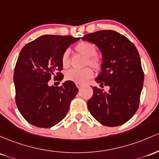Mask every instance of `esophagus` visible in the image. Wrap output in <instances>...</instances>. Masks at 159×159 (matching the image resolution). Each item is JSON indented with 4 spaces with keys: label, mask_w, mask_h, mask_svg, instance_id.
<instances>
[{
    "label": "esophagus",
    "mask_w": 159,
    "mask_h": 159,
    "mask_svg": "<svg viewBox=\"0 0 159 159\" xmlns=\"http://www.w3.org/2000/svg\"><path fill=\"white\" fill-rule=\"evenodd\" d=\"M76 86L78 88H81L83 86V84H76Z\"/></svg>",
    "instance_id": "esophagus-1"
}]
</instances>
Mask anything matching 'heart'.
<instances>
[{"mask_svg": "<svg viewBox=\"0 0 159 159\" xmlns=\"http://www.w3.org/2000/svg\"><path fill=\"white\" fill-rule=\"evenodd\" d=\"M75 50L78 53L86 57L84 65H89L96 69H100L102 62L99 58L95 57L97 54V48L95 45L88 41H81L75 45ZM61 61H62V65L63 67H68L69 66L70 60H69V50H66L63 52ZM93 75V70L90 68L86 67L82 69H70L66 72V78L76 84H84L87 82Z\"/></svg>", "mask_w": 159, "mask_h": 159, "instance_id": "obj_1", "label": "heart"}]
</instances>
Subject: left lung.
I'll list each match as a JSON object with an SVG mask.
<instances>
[{
	"label": "left lung",
	"mask_w": 159,
	"mask_h": 159,
	"mask_svg": "<svg viewBox=\"0 0 159 159\" xmlns=\"http://www.w3.org/2000/svg\"><path fill=\"white\" fill-rule=\"evenodd\" d=\"M94 43L102 53L101 72L95 78L99 86H109L107 93L93 87L88 101L92 116L102 125L116 127L134 116L139 104L144 74L134 44L116 31L102 30L81 38Z\"/></svg>",
	"instance_id": "left-lung-1"
}]
</instances>
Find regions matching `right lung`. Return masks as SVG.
I'll list each match as a JSON object with an SVG mask.
<instances>
[{
	"instance_id": "right-lung-1",
	"label": "right lung",
	"mask_w": 159,
	"mask_h": 159,
	"mask_svg": "<svg viewBox=\"0 0 159 159\" xmlns=\"http://www.w3.org/2000/svg\"><path fill=\"white\" fill-rule=\"evenodd\" d=\"M79 39L46 34L27 43L20 51L13 75L16 102L31 125L51 128L67 115L78 89L71 81H65L60 87L50 86L48 83L52 76L56 78V75H62L57 71L62 69V53Z\"/></svg>"
}]
</instances>
